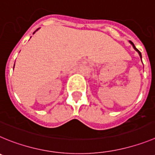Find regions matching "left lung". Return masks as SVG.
Segmentation results:
<instances>
[{"instance_id": "8db88e82", "label": "left lung", "mask_w": 155, "mask_h": 155, "mask_svg": "<svg viewBox=\"0 0 155 155\" xmlns=\"http://www.w3.org/2000/svg\"><path fill=\"white\" fill-rule=\"evenodd\" d=\"M130 44L132 45V46H133V48H134V50H135V51H137V53L139 54V55H140V59H141V61H142V56H141V53H140V51H139L138 49H137V48H136V47L134 46V43L132 42V41H130Z\"/></svg>"}]
</instances>
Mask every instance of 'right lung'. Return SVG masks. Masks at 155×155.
I'll use <instances>...</instances> for the list:
<instances>
[{
	"label": "right lung",
	"mask_w": 155,
	"mask_h": 155,
	"mask_svg": "<svg viewBox=\"0 0 155 155\" xmlns=\"http://www.w3.org/2000/svg\"><path fill=\"white\" fill-rule=\"evenodd\" d=\"M38 29H39V28H38V29H37V30H36V31H35V32H34V33H33V34H35V32H36V31H38ZM14 68H15V65H14Z\"/></svg>",
	"instance_id": "right-lung-1"
}]
</instances>
